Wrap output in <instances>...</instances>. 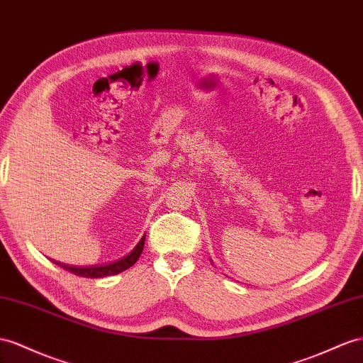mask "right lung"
Here are the masks:
<instances>
[{
	"instance_id": "obj_1",
	"label": "right lung",
	"mask_w": 363,
	"mask_h": 363,
	"mask_svg": "<svg viewBox=\"0 0 363 363\" xmlns=\"http://www.w3.org/2000/svg\"><path fill=\"white\" fill-rule=\"evenodd\" d=\"M144 242H145V235L139 240L138 245L130 252L127 256H124L119 261L110 262V264H101V265H86V267H77V265H69V264H62L58 261H53V264H57L58 267L64 268L73 274L81 276V277H90V279H99V277H106L111 274H118L121 272L127 270V268L132 267L139 256H141L143 250H144Z\"/></svg>"
}]
</instances>
